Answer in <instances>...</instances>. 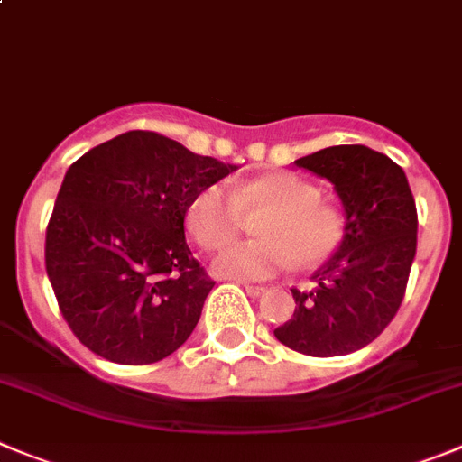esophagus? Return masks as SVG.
Returning a JSON list of instances; mask_svg holds the SVG:
<instances>
[{"instance_id":"obj_1","label":"esophagus","mask_w":462,"mask_h":462,"mask_svg":"<svg viewBox=\"0 0 462 462\" xmlns=\"http://www.w3.org/2000/svg\"><path fill=\"white\" fill-rule=\"evenodd\" d=\"M244 290H245V294L253 296V299H257V296L264 294L266 287H262V284H248V282H244Z\"/></svg>"}]
</instances>
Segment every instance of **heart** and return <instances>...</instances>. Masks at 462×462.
I'll return each mask as SVG.
<instances>
[{"label":"heart","instance_id":"obj_1","mask_svg":"<svg viewBox=\"0 0 462 462\" xmlns=\"http://www.w3.org/2000/svg\"><path fill=\"white\" fill-rule=\"evenodd\" d=\"M269 209L257 226V241L227 245L211 271L226 280H266L296 262L317 266L335 255L344 239V218L319 200L317 187L294 172H266L255 180L205 187L191 200L187 227L202 248H221L235 239L244 211Z\"/></svg>","mask_w":462,"mask_h":462}]
</instances>
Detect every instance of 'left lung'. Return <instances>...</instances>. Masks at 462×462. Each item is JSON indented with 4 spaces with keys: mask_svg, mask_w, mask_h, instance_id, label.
Returning <instances> with one entry per match:
<instances>
[{
    "mask_svg": "<svg viewBox=\"0 0 462 462\" xmlns=\"http://www.w3.org/2000/svg\"><path fill=\"white\" fill-rule=\"evenodd\" d=\"M294 163L333 184L344 239L312 275L314 290H291L294 317L273 335L305 356H346L372 344L403 300L417 251L415 198L403 168L367 145H333Z\"/></svg>",
    "mask_w": 462,
    "mask_h": 462,
    "instance_id": "obj_1",
    "label": "left lung"
}]
</instances>
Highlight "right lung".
<instances>
[{"label": "right lung", "instance_id": "1", "mask_svg": "<svg viewBox=\"0 0 462 462\" xmlns=\"http://www.w3.org/2000/svg\"><path fill=\"white\" fill-rule=\"evenodd\" d=\"M236 171L154 132H125L68 168L45 236L63 319L120 365L178 351L214 282L184 239L193 198Z\"/></svg>", "mask_w": 462, "mask_h": 462}]
</instances>
